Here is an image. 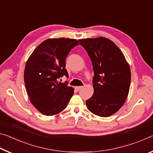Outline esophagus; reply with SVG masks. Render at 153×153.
Segmentation results:
<instances>
[{
	"label": "esophagus",
	"mask_w": 153,
	"mask_h": 153,
	"mask_svg": "<svg viewBox=\"0 0 153 153\" xmlns=\"http://www.w3.org/2000/svg\"><path fill=\"white\" fill-rule=\"evenodd\" d=\"M82 88H83V86H76L75 87V88H76V90L78 91V90H79L80 89H82Z\"/></svg>",
	"instance_id": "obj_1"
}]
</instances>
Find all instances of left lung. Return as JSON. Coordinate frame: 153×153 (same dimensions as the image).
Returning <instances> with one entry per match:
<instances>
[{
    "instance_id": "obj_1",
    "label": "left lung",
    "mask_w": 153,
    "mask_h": 153,
    "mask_svg": "<svg viewBox=\"0 0 153 153\" xmlns=\"http://www.w3.org/2000/svg\"><path fill=\"white\" fill-rule=\"evenodd\" d=\"M79 42L91 59L94 94L86 100L88 110L107 117L122 107L128 97L131 82L129 64L113 41L104 37L86 38Z\"/></svg>"
}]
</instances>
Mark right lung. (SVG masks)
<instances>
[{
    "label": "right lung",
    "instance_id": "add662e5",
    "mask_svg": "<svg viewBox=\"0 0 153 153\" xmlns=\"http://www.w3.org/2000/svg\"><path fill=\"white\" fill-rule=\"evenodd\" d=\"M79 45L76 39L50 38L40 44L27 59L24 82L30 102L43 115L51 116L66 108L74 89L58 79L68 77L65 59L71 49Z\"/></svg>",
    "mask_w": 153,
    "mask_h": 153
}]
</instances>
